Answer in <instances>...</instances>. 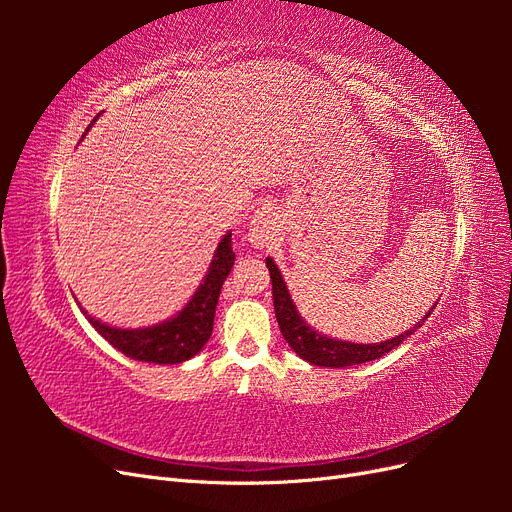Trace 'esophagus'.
Instances as JSON below:
<instances>
[{
    "mask_svg": "<svg viewBox=\"0 0 512 512\" xmlns=\"http://www.w3.org/2000/svg\"><path fill=\"white\" fill-rule=\"evenodd\" d=\"M282 230V215L275 207L265 205L256 209L254 218L250 222V232H247V239L256 247V250H262V247H271L277 241V235Z\"/></svg>",
    "mask_w": 512,
    "mask_h": 512,
    "instance_id": "1",
    "label": "esophagus"
}]
</instances>
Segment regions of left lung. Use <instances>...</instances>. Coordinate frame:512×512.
I'll use <instances>...</instances> for the list:
<instances>
[{"label": "left lung", "mask_w": 512, "mask_h": 512, "mask_svg": "<svg viewBox=\"0 0 512 512\" xmlns=\"http://www.w3.org/2000/svg\"><path fill=\"white\" fill-rule=\"evenodd\" d=\"M267 267L271 273V284H273V307H275V318L277 324H280V331L288 346L297 352L303 361L320 365V367H350V365H359L367 361H376L386 352H391L397 348L404 339H408L418 327H423V322L431 316L433 305L423 322L414 324V327L406 333H401L393 339H386V342L380 344H350L342 342V339H331L327 335L316 333L312 327H307L305 320L299 316L297 307H294L290 292L286 288L284 277L280 269L275 267V262L267 258Z\"/></svg>", "instance_id": "8db88e82"}]
</instances>
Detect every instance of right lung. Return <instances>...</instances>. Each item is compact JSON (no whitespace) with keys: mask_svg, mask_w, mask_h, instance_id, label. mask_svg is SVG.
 Returning a JSON list of instances; mask_svg holds the SVG:
<instances>
[{"mask_svg":"<svg viewBox=\"0 0 512 512\" xmlns=\"http://www.w3.org/2000/svg\"><path fill=\"white\" fill-rule=\"evenodd\" d=\"M230 237L232 232H226L218 250L213 254L203 284L198 286L190 303L175 318L147 329H115L87 316L85 309H81V312L108 344L117 348L121 354L130 356V359L158 365H177L192 359L209 342L220 290L232 265H235V252H232Z\"/></svg>","mask_w":512,"mask_h":512,"instance_id":"1","label":"right lung"}]
</instances>
